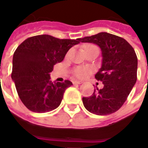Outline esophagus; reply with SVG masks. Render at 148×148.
Segmentation results:
<instances>
[{"label":"esophagus","instance_id":"1","mask_svg":"<svg viewBox=\"0 0 148 148\" xmlns=\"http://www.w3.org/2000/svg\"><path fill=\"white\" fill-rule=\"evenodd\" d=\"M73 83L80 85V84H82V81H74V82H73Z\"/></svg>","mask_w":148,"mask_h":148}]
</instances>
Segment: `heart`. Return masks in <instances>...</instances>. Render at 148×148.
Wrapping results in <instances>:
<instances>
[{
  "label": "heart",
  "mask_w": 148,
  "mask_h": 148,
  "mask_svg": "<svg viewBox=\"0 0 148 148\" xmlns=\"http://www.w3.org/2000/svg\"><path fill=\"white\" fill-rule=\"evenodd\" d=\"M90 48H97L96 46L92 45V44H87L85 46V50ZM74 74L75 76L79 78H84L87 77L90 73V70L87 67H77L74 70Z\"/></svg>",
  "instance_id": "1"
}]
</instances>
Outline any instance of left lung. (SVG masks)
Instances as JSON below:
<instances>
[{
	"label": "left lung",
	"mask_w": 148,
	"mask_h": 148,
	"mask_svg": "<svg viewBox=\"0 0 148 148\" xmlns=\"http://www.w3.org/2000/svg\"><path fill=\"white\" fill-rule=\"evenodd\" d=\"M101 50L102 63L95 74L104 87L97 89L90 97H83L85 108L93 114L106 116L116 112L129 95L137 79V60L133 47L123 38L107 32L80 39Z\"/></svg>",
	"instance_id": "8db88e82"
}]
</instances>
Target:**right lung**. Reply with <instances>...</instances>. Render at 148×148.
<instances>
[{
    "label": "right lung",
    "mask_w": 148,
    "mask_h": 148,
    "mask_svg": "<svg viewBox=\"0 0 148 148\" xmlns=\"http://www.w3.org/2000/svg\"><path fill=\"white\" fill-rule=\"evenodd\" d=\"M80 39H60L39 35L25 39L18 47L12 58V79L20 99L27 109L43 113L61 104L65 90L73 85L71 81L52 82L50 73L61 62Z\"/></svg>",
    "instance_id": "right-lung-1"
}]
</instances>
